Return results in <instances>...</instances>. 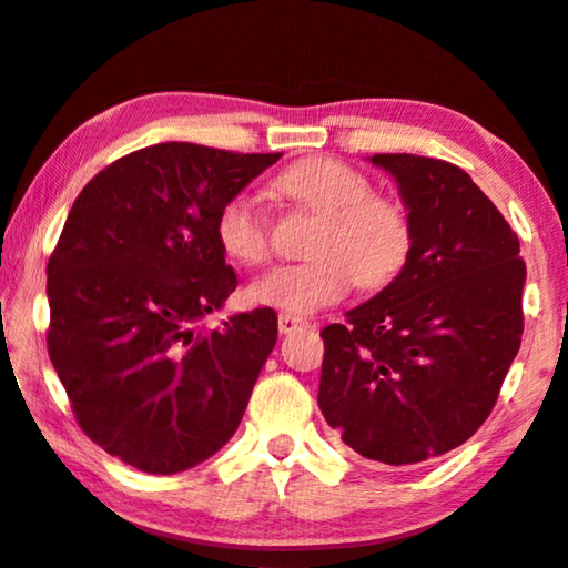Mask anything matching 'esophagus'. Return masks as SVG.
Segmentation results:
<instances>
[{
  "label": "esophagus",
  "mask_w": 568,
  "mask_h": 568,
  "mask_svg": "<svg viewBox=\"0 0 568 568\" xmlns=\"http://www.w3.org/2000/svg\"><path fill=\"white\" fill-rule=\"evenodd\" d=\"M304 320H298V316H293V314H280L277 316V329H280V335H291V332H296V329H301L304 327Z\"/></svg>",
  "instance_id": "34e87169"
}]
</instances>
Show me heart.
<instances>
[{
  "instance_id": "b5f03b06",
  "label": "heart",
  "mask_w": 568,
  "mask_h": 568,
  "mask_svg": "<svg viewBox=\"0 0 568 568\" xmlns=\"http://www.w3.org/2000/svg\"><path fill=\"white\" fill-rule=\"evenodd\" d=\"M280 192L322 217L312 254L301 264H280L248 285V301L304 316L337 304L358 280L382 288L405 267L413 246L410 213L395 196L372 192V179L337 158L314 155L293 163L277 179ZM215 239L229 260L256 267L270 256L267 217L252 194L223 202Z\"/></svg>"
}]
</instances>
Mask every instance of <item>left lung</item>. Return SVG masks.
<instances>
[{"instance_id": "1", "label": "left lung", "mask_w": 568, "mask_h": 568, "mask_svg": "<svg viewBox=\"0 0 568 568\" xmlns=\"http://www.w3.org/2000/svg\"><path fill=\"white\" fill-rule=\"evenodd\" d=\"M397 181L413 246L387 288L322 329L320 410L355 455L418 465L494 410L521 343L519 239L463 169L368 158Z\"/></svg>"}]
</instances>
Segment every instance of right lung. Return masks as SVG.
<instances>
[{
    "label": "right lung",
    "mask_w": 568,
    "mask_h": 568,
    "mask_svg": "<svg viewBox=\"0 0 568 568\" xmlns=\"http://www.w3.org/2000/svg\"><path fill=\"white\" fill-rule=\"evenodd\" d=\"M277 158L161 142L103 169L67 215L47 270L49 358L82 430L142 473L213 457L277 343L267 306L196 329L239 285L217 210Z\"/></svg>",
    "instance_id": "1"
}]
</instances>
